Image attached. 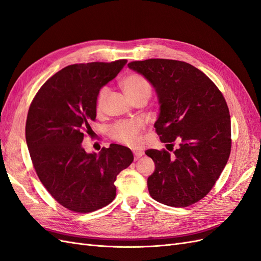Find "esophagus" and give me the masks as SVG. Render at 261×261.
<instances>
[{"label":"esophagus","mask_w":261,"mask_h":261,"mask_svg":"<svg viewBox=\"0 0 261 261\" xmlns=\"http://www.w3.org/2000/svg\"><path fill=\"white\" fill-rule=\"evenodd\" d=\"M144 154L143 151L141 150H137V151H133V155H135V160H139L141 156H142Z\"/></svg>","instance_id":"esophagus-1"}]
</instances>
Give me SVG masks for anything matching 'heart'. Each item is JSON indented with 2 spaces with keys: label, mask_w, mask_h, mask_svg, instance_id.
Segmentation results:
<instances>
[{
  "label": "heart",
  "mask_w": 261,
  "mask_h": 261,
  "mask_svg": "<svg viewBox=\"0 0 261 261\" xmlns=\"http://www.w3.org/2000/svg\"><path fill=\"white\" fill-rule=\"evenodd\" d=\"M121 85L124 93L132 101L139 98L148 99L151 96L150 84L145 77L138 73L128 74L122 80ZM107 95L108 87H101L97 94V98H96V108L98 111L102 109ZM143 130L144 123L141 120H120L109 126L108 135L119 143L136 146L141 142V133Z\"/></svg>",
  "instance_id": "1"
}]
</instances>
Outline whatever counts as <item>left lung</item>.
<instances>
[{"label": "left lung", "instance_id": "1", "mask_svg": "<svg viewBox=\"0 0 261 261\" xmlns=\"http://www.w3.org/2000/svg\"><path fill=\"white\" fill-rule=\"evenodd\" d=\"M130 69L155 87L161 103L154 123L162 142L179 147L147 150L155 170L147 178L151 197L168 206L186 207L204 198L229 158L230 117L218 86L195 66L169 59L132 61ZM172 152L173 150H169Z\"/></svg>", "mask_w": 261, "mask_h": 261}]
</instances>
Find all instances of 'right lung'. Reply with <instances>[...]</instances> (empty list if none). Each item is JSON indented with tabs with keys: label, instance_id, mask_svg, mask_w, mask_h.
<instances>
[{
	"label": "right lung",
	"instance_id": "add662e5",
	"mask_svg": "<svg viewBox=\"0 0 261 261\" xmlns=\"http://www.w3.org/2000/svg\"><path fill=\"white\" fill-rule=\"evenodd\" d=\"M126 63H77L44 83L29 106L26 142L41 184L58 203L76 213L106 206L116 197L117 175L133 161L130 148L110 144L99 155L82 146L96 119L99 89Z\"/></svg>",
	"mask_w": 261,
	"mask_h": 261
}]
</instances>
